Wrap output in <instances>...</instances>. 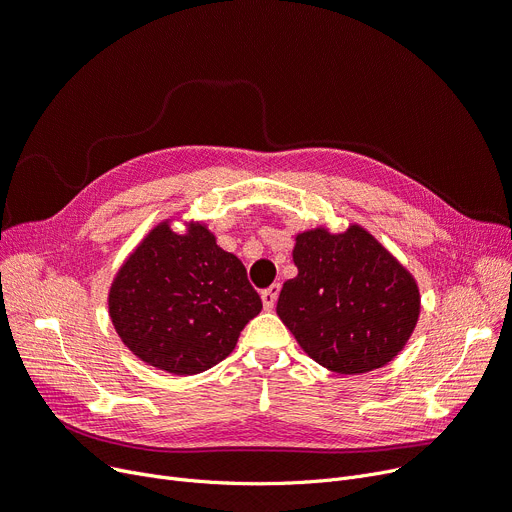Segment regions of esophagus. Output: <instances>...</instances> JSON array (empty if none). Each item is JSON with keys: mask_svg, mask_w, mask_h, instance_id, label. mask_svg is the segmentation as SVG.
Instances as JSON below:
<instances>
[{"mask_svg": "<svg viewBox=\"0 0 512 512\" xmlns=\"http://www.w3.org/2000/svg\"><path fill=\"white\" fill-rule=\"evenodd\" d=\"M279 291H281V285L279 283H273L271 287H266L260 298H262V306L264 310H273V306L277 304V298H279Z\"/></svg>", "mask_w": 512, "mask_h": 512, "instance_id": "esophagus-1", "label": "esophagus"}]
</instances>
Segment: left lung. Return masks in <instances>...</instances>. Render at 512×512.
Here are the masks:
<instances>
[{
	"instance_id": "1",
	"label": "left lung",
	"mask_w": 512,
	"mask_h": 512,
	"mask_svg": "<svg viewBox=\"0 0 512 512\" xmlns=\"http://www.w3.org/2000/svg\"><path fill=\"white\" fill-rule=\"evenodd\" d=\"M291 256L298 275L283 283L277 314L314 362L358 375L404 350L421 314L419 285L367 229L302 231Z\"/></svg>"
}]
</instances>
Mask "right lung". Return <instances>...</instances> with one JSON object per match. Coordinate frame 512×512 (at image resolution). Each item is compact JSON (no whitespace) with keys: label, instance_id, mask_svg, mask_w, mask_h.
<instances>
[{"label":"right lung","instance_id":"obj_1","mask_svg":"<svg viewBox=\"0 0 512 512\" xmlns=\"http://www.w3.org/2000/svg\"><path fill=\"white\" fill-rule=\"evenodd\" d=\"M175 218L150 229L120 264L108 289V314L141 362L189 377L225 360L254 316L260 296L246 266L216 243L202 221Z\"/></svg>","mask_w":512,"mask_h":512}]
</instances>
